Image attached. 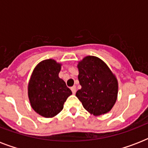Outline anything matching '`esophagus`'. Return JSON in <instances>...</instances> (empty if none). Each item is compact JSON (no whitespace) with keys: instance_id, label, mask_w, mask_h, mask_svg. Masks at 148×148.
<instances>
[{"instance_id":"obj_1","label":"esophagus","mask_w":148,"mask_h":148,"mask_svg":"<svg viewBox=\"0 0 148 148\" xmlns=\"http://www.w3.org/2000/svg\"><path fill=\"white\" fill-rule=\"evenodd\" d=\"M71 89L72 93H73V94H75V93H76V87H75V86H73V87H71Z\"/></svg>"}]
</instances>
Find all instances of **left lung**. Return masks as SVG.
I'll use <instances>...</instances> for the list:
<instances>
[{"mask_svg":"<svg viewBox=\"0 0 148 148\" xmlns=\"http://www.w3.org/2000/svg\"><path fill=\"white\" fill-rule=\"evenodd\" d=\"M78 80L81 89L77 97L90 114L99 116L109 112L117 101L118 83L115 75L100 58L87 56L79 61Z\"/></svg>","mask_w":148,"mask_h":148,"instance_id":"left-lung-1","label":"left lung"}]
</instances>
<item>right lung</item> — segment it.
<instances>
[{"label":"right lung","mask_w":148,"mask_h":148,"mask_svg":"<svg viewBox=\"0 0 148 148\" xmlns=\"http://www.w3.org/2000/svg\"><path fill=\"white\" fill-rule=\"evenodd\" d=\"M61 64L53 59L40 62L34 69L28 83V97L35 112L45 117L59 114L71 90L58 76Z\"/></svg>","instance_id":"add662e5"}]
</instances>
